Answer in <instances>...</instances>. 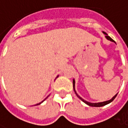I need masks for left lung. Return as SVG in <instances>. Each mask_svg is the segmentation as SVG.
I'll list each match as a JSON object with an SVG mask.
<instances>
[{
    "label": "left lung",
    "mask_w": 128,
    "mask_h": 128,
    "mask_svg": "<svg viewBox=\"0 0 128 128\" xmlns=\"http://www.w3.org/2000/svg\"><path fill=\"white\" fill-rule=\"evenodd\" d=\"M104 34L106 35L105 36H106V38L107 39V40H110V41H112V42H115L110 36H108V34H106V33H105V32H104ZM73 86H74V92H75V93H76V94L77 95V97L80 99V100H82L84 103H86L87 105H88V106H95V107H100V106H105V105H106V104H110V103H111L115 98H116V97L117 96V94L111 99V100H107V101H104V102H100V103H90V102H88V101H86V100H84L82 98H80L77 94H76V91H75V80H73Z\"/></svg>",
    "instance_id": "8db88e82"
}]
</instances>
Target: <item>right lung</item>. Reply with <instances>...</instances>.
Returning a JSON list of instances; mask_svg holds the SVG:
<instances>
[{
	"label": "right lung",
	"mask_w": 128,
	"mask_h": 128,
	"mask_svg": "<svg viewBox=\"0 0 128 128\" xmlns=\"http://www.w3.org/2000/svg\"><path fill=\"white\" fill-rule=\"evenodd\" d=\"M46 99H45V100H46ZM42 102H43V101H42V102H41V103H42ZM41 103H40V104H41Z\"/></svg>",
	"instance_id": "1"
}]
</instances>
